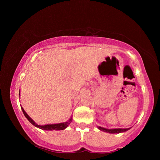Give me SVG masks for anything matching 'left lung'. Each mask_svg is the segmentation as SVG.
<instances>
[{
  "instance_id": "8db88e82",
  "label": "left lung",
  "mask_w": 160,
  "mask_h": 160,
  "mask_svg": "<svg viewBox=\"0 0 160 160\" xmlns=\"http://www.w3.org/2000/svg\"><path fill=\"white\" fill-rule=\"evenodd\" d=\"M98 129H99L100 131H104V132H109V133H119V132H126L128 131V130L130 129L128 128H113V129H107V128H104L103 127H100V126H97Z\"/></svg>"
}]
</instances>
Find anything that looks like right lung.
I'll return each instance as SVG.
<instances>
[{"label": "right lung", "instance_id": "right-lung-1", "mask_svg": "<svg viewBox=\"0 0 160 160\" xmlns=\"http://www.w3.org/2000/svg\"><path fill=\"white\" fill-rule=\"evenodd\" d=\"M20 94L19 93V95H20ZM21 109H22V110L24 115L25 116V117L28 118V120L32 124V125L34 126L35 127H37V128H39L42 130H44V131H53V130H56V131H61V130H63L65 128H66L72 121V118H70L68 121H66V122H63V123H61L47 124V125H44V126L38 125L37 123H35L34 121L32 120L30 117H29L28 113L25 112V111L24 110V109L22 107H21Z\"/></svg>", "mask_w": 160, "mask_h": 160}]
</instances>
